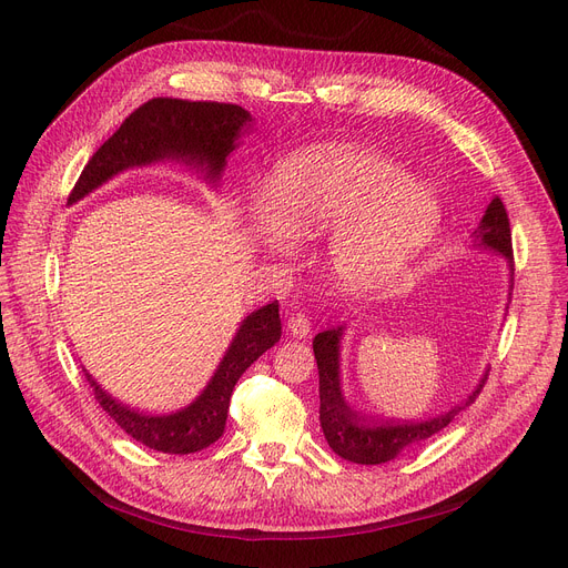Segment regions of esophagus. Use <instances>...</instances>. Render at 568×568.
I'll return each instance as SVG.
<instances>
[{
    "label": "esophagus",
    "mask_w": 568,
    "mask_h": 568,
    "mask_svg": "<svg viewBox=\"0 0 568 568\" xmlns=\"http://www.w3.org/2000/svg\"><path fill=\"white\" fill-rule=\"evenodd\" d=\"M287 332L294 336V338H306L308 332H311V320L306 313H292L287 317Z\"/></svg>",
    "instance_id": "esophagus-1"
}]
</instances>
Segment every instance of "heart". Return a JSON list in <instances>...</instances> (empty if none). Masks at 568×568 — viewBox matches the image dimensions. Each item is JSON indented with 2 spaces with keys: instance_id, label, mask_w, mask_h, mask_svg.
I'll return each mask as SVG.
<instances>
[{
  "instance_id": "obj_1",
  "label": "heart",
  "mask_w": 568,
  "mask_h": 568,
  "mask_svg": "<svg viewBox=\"0 0 568 568\" xmlns=\"http://www.w3.org/2000/svg\"><path fill=\"white\" fill-rule=\"evenodd\" d=\"M266 202L251 206V227L272 253L334 232L336 278L364 290L384 283L419 253L437 230L435 195L394 161L352 144H320L285 159Z\"/></svg>"
}]
</instances>
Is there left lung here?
I'll return each mask as SVG.
<instances>
[{"label":"left lung","instance_id":"left-lung-1","mask_svg":"<svg viewBox=\"0 0 568 568\" xmlns=\"http://www.w3.org/2000/svg\"><path fill=\"white\" fill-rule=\"evenodd\" d=\"M479 246L493 248L509 260L514 268V244H511V225L509 214L499 195H495L486 209L479 232ZM343 336V326H332L324 329L313 341V352L317 359L320 373V424L326 442L332 449L352 463L359 465H379L394 460L400 452L412 449V446L426 442L437 435L442 428L449 426L456 416L476 400L481 394L484 382L465 403L452 407L439 416H433L428 422H371L356 412H352L341 394L338 379V343Z\"/></svg>","mask_w":568,"mask_h":568}]
</instances>
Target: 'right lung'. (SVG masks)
<instances>
[{"instance_id":"add662e5","label":"right lung","mask_w":568,"mask_h":568,"mask_svg":"<svg viewBox=\"0 0 568 568\" xmlns=\"http://www.w3.org/2000/svg\"><path fill=\"white\" fill-rule=\"evenodd\" d=\"M251 122L253 119L248 110L234 103L168 97L146 101L133 110L124 119V124L87 161L73 191L69 193V204L92 193L116 172L163 159L184 161L206 170L209 179H219L239 133ZM278 338V302H272L242 322L206 389L189 407L174 414L154 416L129 409L108 396L92 375L84 373V377L92 386L99 405L110 414V419H114L116 426L126 430L135 442L163 454H195L223 435L236 379L244 375L257 356L274 347Z\"/></svg>"}]
</instances>
